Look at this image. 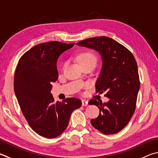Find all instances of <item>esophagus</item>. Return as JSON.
Returning a JSON list of instances; mask_svg holds the SVG:
<instances>
[{
  "mask_svg": "<svg viewBox=\"0 0 158 158\" xmlns=\"http://www.w3.org/2000/svg\"><path fill=\"white\" fill-rule=\"evenodd\" d=\"M82 106H87L88 105V101H86V100L85 99H82Z\"/></svg>",
  "mask_w": 158,
  "mask_h": 158,
  "instance_id": "1",
  "label": "esophagus"
}]
</instances>
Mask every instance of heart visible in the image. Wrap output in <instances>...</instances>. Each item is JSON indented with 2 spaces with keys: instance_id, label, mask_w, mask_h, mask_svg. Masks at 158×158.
I'll return each mask as SVG.
<instances>
[{
  "instance_id": "b5f03b06",
  "label": "heart",
  "mask_w": 158,
  "mask_h": 158,
  "mask_svg": "<svg viewBox=\"0 0 158 158\" xmlns=\"http://www.w3.org/2000/svg\"><path fill=\"white\" fill-rule=\"evenodd\" d=\"M79 63L82 67L87 65H94L97 64V57L90 51H84L79 53L77 57ZM65 66H64V68Z\"/></svg>"
}]
</instances>
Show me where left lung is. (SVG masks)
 Wrapping results in <instances>:
<instances>
[{"label": "left lung", "instance_id": "left-lung-1", "mask_svg": "<svg viewBox=\"0 0 158 158\" xmlns=\"http://www.w3.org/2000/svg\"><path fill=\"white\" fill-rule=\"evenodd\" d=\"M77 45L98 51L102 58L95 89L97 93H106L109 100L89 101L99 109V116L91 119V124L103 134L117 133L128 124L136 108L140 86L136 60L130 50L110 37H93Z\"/></svg>", "mask_w": 158, "mask_h": 158}]
</instances>
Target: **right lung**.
Segmentation results:
<instances>
[{
	"mask_svg": "<svg viewBox=\"0 0 158 158\" xmlns=\"http://www.w3.org/2000/svg\"><path fill=\"white\" fill-rule=\"evenodd\" d=\"M74 44L50 41L27 51L17 65L14 88L19 104L28 124L37 134L54 138L66 129L70 115L81 106L78 98L54 102L52 83L58 79L57 59Z\"/></svg>",
	"mask_w": 158,
	"mask_h": 158,
	"instance_id": "add662e5",
	"label": "right lung"
}]
</instances>
